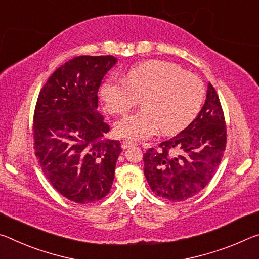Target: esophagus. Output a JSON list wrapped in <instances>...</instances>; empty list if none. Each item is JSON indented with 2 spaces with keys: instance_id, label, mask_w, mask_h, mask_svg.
Here are the masks:
<instances>
[{
  "instance_id": "esophagus-1",
  "label": "esophagus",
  "mask_w": 259,
  "mask_h": 259,
  "mask_svg": "<svg viewBox=\"0 0 259 259\" xmlns=\"http://www.w3.org/2000/svg\"><path fill=\"white\" fill-rule=\"evenodd\" d=\"M132 146H135L134 142H131V141H122L121 142V148L122 149H127V148L132 147Z\"/></svg>"
}]
</instances>
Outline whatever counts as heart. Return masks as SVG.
<instances>
[{
	"label": "heart",
	"instance_id": "1",
	"mask_svg": "<svg viewBox=\"0 0 259 259\" xmlns=\"http://www.w3.org/2000/svg\"><path fill=\"white\" fill-rule=\"evenodd\" d=\"M143 96L140 111L116 124V132L130 140L178 132L192 121L204 96L196 75L165 61H148L131 69L126 79L110 78L101 87V99L110 114H124Z\"/></svg>",
	"mask_w": 259,
	"mask_h": 259
}]
</instances>
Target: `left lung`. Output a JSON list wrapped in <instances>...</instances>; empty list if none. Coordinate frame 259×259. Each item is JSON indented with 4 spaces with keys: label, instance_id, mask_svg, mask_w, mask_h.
<instances>
[{
    "label": "left lung",
    "instance_id": "8db88e82",
    "mask_svg": "<svg viewBox=\"0 0 259 259\" xmlns=\"http://www.w3.org/2000/svg\"><path fill=\"white\" fill-rule=\"evenodd\" d=\"M226 135L222 104L209 83L198 116L182 132L143 155L145 176L152 192L173 202L200 193L222 162Z\"/></svg>",
    "mask_w": 259,
    "mask_h": 259
}]
</instances>
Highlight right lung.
Returning a JSON list of instances; mask_svg holds the SVG:
<instances>
[{
	"label": "right lung",
	"instance_id": "obj_1",
	"mask_svg": "<svg viewBox=\"0 0 259 259\" xmlns=\"http://www.w3.org/2000/svg\"><path fill=\"white\" fill-rule=\"evenodd\" d=\"M117 63L108 56H78L50 75L33 118L34 150L42 172L72 202L99 201L111 189L120 142L97 111L102 79Z\"/></svg>",
	"mask_w": 259,
	"mask_h": 259
}]
</instances>
